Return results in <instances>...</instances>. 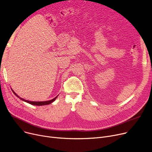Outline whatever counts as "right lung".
<instances>
[{"mask_svg":"<svg viewBox=\"0 0 152 152\" xmlns=\"http://www.w3.org/2000/svg\"><path fill=\"white\" fill-rule=\"evenodd\" d=\"M12 92H13V94L16 95V96H17L18 98H19L20 100H23V101H24V102H26V103H29V104H31V105H36V106H42V105H49V104H50V103H52V102H53L55 100V99L57 98V97L58 96V95H57V97H55L54 99H52V100H48V101H44V102H33V101H29V100H25V99H22L21 97H20V96H18V95L16 94L13 90H12Z\"/></svg>","mask_w":152,"mask_h":152,"instance_id":"right-lung-1","label":"right lung"}]
</instances>
